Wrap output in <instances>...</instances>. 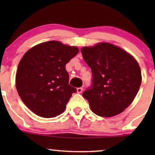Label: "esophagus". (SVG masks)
<instances>
[{"label": "esophagus", "mask_w": 155, "mask_h": 155, "mask_svg": "<svg viewBox=\"0 0 155 155\" xmlns=\"http://www.w3.org/2000/svg\"><path fill=\"white\" fill-rule=\"evenodd\" d=\"M77 92L78 93H81V92H82V90H83V87H78L77 88Z\"/></svg>", "instance_id": "esophagus-1"}]
</instances>
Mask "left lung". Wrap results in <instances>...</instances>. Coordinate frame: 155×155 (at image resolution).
<instances>
[{"instance_id":"obj_1","label":"left lung","mask_w":155,"mask_h":155,"mask_svg":"<svg viewBox=\"0 0 155 155\" xmlns=\"http://www.w3.org/2000/svg\"><path fill=\"white\" fill-rule=\"evenodd\" d=\"M81 52L92 71V84L82 95L92 112L104 117L122 113L134 100L141 84L138 62L109 43L84 47Z\"/></svg>"}]
</instances>
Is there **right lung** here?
<instances>
[{"instance_id": "add662e5", "label": "right lung", "mask_w": 155, "mask_h": 155, "mask_svg": "<svg viewBox=\"0 0 155 155\" xmlns=\"http://www.w3.org/2000/svg\"><path fill=\"white\" fill-rule=\"evenodd\" d=\"M76 47L50 41L29 49L18 65L16 87L27 107L39 117L51 118L65 111L76 89L68 84L65 65L77 54Z\"/></svg>"}]
</instances>
